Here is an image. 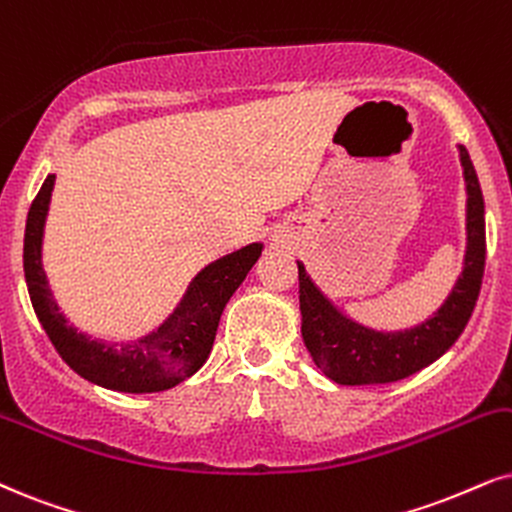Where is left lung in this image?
Wrapping results in <instances>:
<instances>
[{"mask_svg":"<svg viewBox=\"0 0 512 512\" xmlns=\"http://www.w3.org/2000/svg\"><path fill=\"white\" fill-rule=\"evenodd\" d=\"M461 165L468 184V252L454 293L432 319L404 333H375L338 314V309L309 281L302 264H297L304 345L333 383L378 385L409 378L442 357L468 326L482 288L487 234L480 181L463 146Z\"/></svg>","mask_w":512,"mask_h":512,"instance_id":"obj_1","label":"left lung"}]
</instances>
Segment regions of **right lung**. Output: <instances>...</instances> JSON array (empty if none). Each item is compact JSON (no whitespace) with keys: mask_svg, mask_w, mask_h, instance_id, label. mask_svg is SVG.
<instances>
[{"mask_svg":"<svg viewBox=\"0 0 512 512\" xmlns=\"http://www.w3.org/2000/svg\"><path fill=\"white\" fill-rule=\"evenodd\" d=\"M51 189L54 174L44 179L30 205L23 238V269L37 319L61 359L89 383L118 392L170 390L196 373L208 359L226 302L262 255V245L252 243L200 271L177 312L148 338L134 345H106L68 326L49 293L42 269V229Z\"/></svg>","mask_w":512,"mask_h":512,"instance_id":"obj_1","label":"right lung"}]
</instances>
